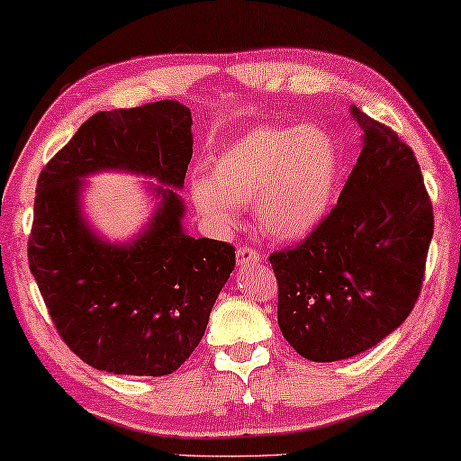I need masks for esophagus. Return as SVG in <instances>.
Returning <instances> with one entry per match:
<instances>
[{"mask_svg": "<svg viewBox=\"0 0 461 461\" xmlns=\"http://www.w3.org/2000/svg\"><path fill=\"white\" fill-rule=\"evenodd\" d=\"M262 262V256L258 254L256 249H251L249 245H241V248L237 249V264L239 267H245V264H258Z\"/></svg>", "mask_w": 461, "mask_h": 461, "instance_id": "esophagus-1", "label": "esophagus"}]
</instances>
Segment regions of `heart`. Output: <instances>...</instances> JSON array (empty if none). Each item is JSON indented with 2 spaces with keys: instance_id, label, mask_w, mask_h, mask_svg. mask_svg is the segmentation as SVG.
I'll use <instances>...</instances> for the list:
<instances>
[{
  "instance_id": "b5f03b06",
  "label": "heart",
  "mask_w": 461,
  "mask_h": 461,
  "mask_svg": "<svg viewBox=\"0 0 461 461\" xmlns=\"http://www.w3.org/2000/svg\"><path fill=\"white\" fill-rule=\"evenodd\" d=\"M339 169L338 142L317 125L256 128L213 157L210 178L194 176L188 194L201 216L222 229L239 222V205L254 201L262 232L295 241L330 213Z\"/></svg>"
}]
</instances>
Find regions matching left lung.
Instances as JSON below:
<instances>
[{
    "instance_id": "left-lung-1",
    "label": "left lung",
    "mask_w": 461,
    "mask_h": 461,
    "mask_svg": "<svg viewBox=\"0 0 461 461\" xmlns=\"http://www.w3.org/2000/svg\"><path fill=\"white\" fill-rule=\"evenodd\" d=\"M363 130L338 205L298 248L270 256L283 338L333 363L374 348L413 311L434 216L413 150L355 104Z\"/></svg>"
}]
</instances>
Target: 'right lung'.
Returning a JSON list of instances; mask_svg holds the SVG:
<instances>
[{"mask_svg":"<svg viewBox=\"0 0 461 461\" xmlns=\"http://www.w3.org/2000/svg\"><path fill=\"white\" fill-rule=\"evenodd\" d=\"M193 117L159 100L92 115L37 180L29 268L65 344L94 369L167 375L203 338L235 248L186 235L185 186ZM98 171L153 177L158 205L123 244L97 235L80 207L83 180Z\"/></svg>","mask_w":461,"mask_h":461,"instance_id":"right-lung-1","label":"right lung"}]
</instances>
